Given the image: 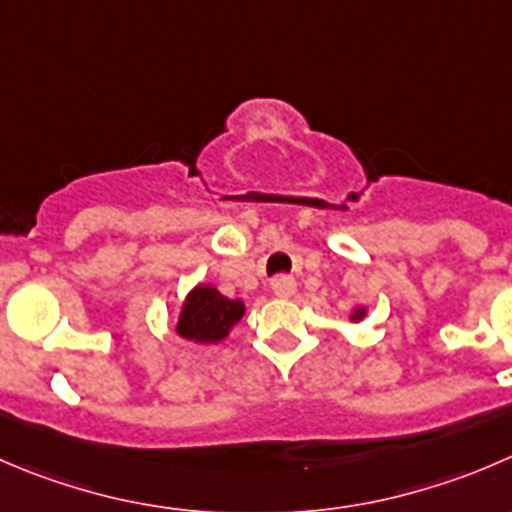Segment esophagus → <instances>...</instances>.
Here are the masks:
<instances>
[{
  "mask_svg": "<svg viewBox=\"0 0 512 512\" xmlns=\"http://www.w3.org/2000/svg\"><path fill=\"white\" fill-rule=\"evenodd\" d=\"M270 287L277 297H290V295H295L297 282H295V277H290V275H277V277H272Z\"/></svg>",
  "mask_w": 512,
  "mask_h": 512,
  "instance_id": "esophagus-1",
  "label": "esophagus"
}]
</instances>
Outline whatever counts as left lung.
<instances>
[{"instance_id": "left-lung-1", "label": "left lung", "mask_w": 512, "mask_h": 512, "mask_svg": "<svg viewBox=\"0 0 512 512\" xmlns=\"http://www.w3.org/2000/svg\"><path fill=\"white\" fill-rule=\"evenodd\" d=\"M352 317H355V320H360V317H362V310H357L355 315H352Z\"/></svg>"}]
</instances>
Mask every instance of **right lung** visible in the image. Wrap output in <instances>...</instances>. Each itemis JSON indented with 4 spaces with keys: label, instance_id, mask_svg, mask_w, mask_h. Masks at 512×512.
<instances>
[{
    "label": "right lung",
    "instance_id": "add662e5",
    "mask_svg": "<svg viewBox=\"0 0 512 512\" xmlns=\"http://www.w3.org/2000/svg\"><path fill=\"white\" fill-rule=\"evenodd\" d=\"M242 312H245V305L240 300L220 295L215 287H197L182 305L177 335L195 342H217L227 337Z\"/></svg>",
    "mask_w": 512,
    "mask_h": 512
}]
</instances>
